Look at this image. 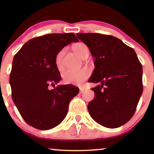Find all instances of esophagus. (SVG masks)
Returning <instances> with one entry per match:
<instances>
[{
	"label": "esophagus",
	"instance_id": "obj_1",
	"mask_svg": "<svg viewBox=\"0 0 154 154\" xmlns=\"http://www.w3.org/2000/svg\"><path fill=\"white\" fill-rule=\"evenodd\" d=\"M85 90V88H80V93H83Z\"/></svg>",
	"mask_w": 154,
	"mask_h": 154
}]
</instances>
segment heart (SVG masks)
Here are the masks:
<instances>
[{
	"mask_svg": "<svg viewBox=\"0 0 154 154\" xmlns=\"http://www.w3.org/2000/svg\"><path fill=\"white\" fill-rule=\"evenodd\" d=\"M73 50L78 56L83 58L85 54H88V48L83 43H78L73 45ZM64 50H62L57 54L55 58L56 65L58 67L61 66ZM90 75V71L87 69H82L80 70H66L62 74L64 81L66 83L81 84Z\"/></svg>",
	"mask_w": 154,
	"mask_h": 154,
	"instance_id": "1",
	"label": "heart"
}]
</instances>
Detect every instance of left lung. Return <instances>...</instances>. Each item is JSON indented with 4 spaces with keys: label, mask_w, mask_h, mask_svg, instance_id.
<instances>
[{
    "label": "left lung",
    "mask_w": 154,
    "mask_h": 154,
    "mask_svg": "<svg viewBox=\"0 0 154 154\" xmlns=\"http://www.w3.org/2000/svg\"><path fill=\"white\" fill-rule=\"evenodd\" d=\"M94 57L93 73L88 82L100 83L92 88L88 103L90 116L108 128L121 127L135 112L142 94V66L132 48L109 35L77 33Z\"/></svg>",
    "instance_id": "1"
}]
</instances>
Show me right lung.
Wrapping results in <instances>:
<instances>
[{
    "mask_svg": "<svg viewBox=\"0 0 154 154\" xmlns=\"http://www.w3.org/2000/svg\"><path fill=\"white\" fill-rule=\"evenodd\" d=\"M72 42L73 33H50L29 40L13 58L10 75L12 100L23 119L38 130L52 129L62 123L69 102L79 94L71 85H58L57 54Z\"/></svg>",
    "mask_w": 154,
    "mask_h": 154,
    "instance_id": "add662e5",
    "label": "right lung"
}]
</instances>
